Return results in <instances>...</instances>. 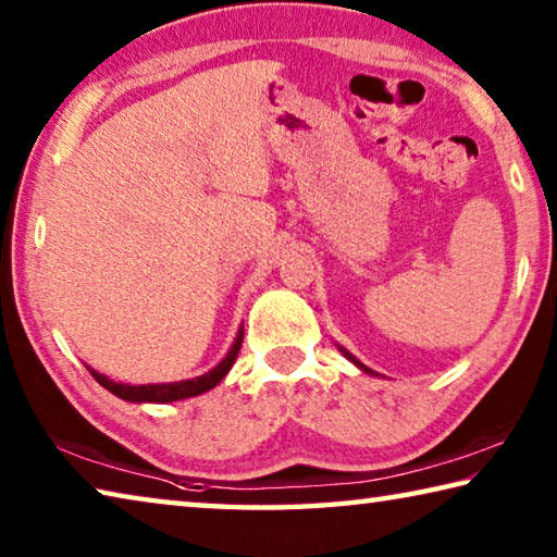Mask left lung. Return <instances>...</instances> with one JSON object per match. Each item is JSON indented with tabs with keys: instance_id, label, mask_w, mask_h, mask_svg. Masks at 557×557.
Instances as JSON below:
<instances>
[{
	"instance_id": "obj_1",
	"label": "left lung",
	"mask_w": 557,
	"mask_h": 557,
	"mask_svg": "<svg viewBox=\"0 0 557 557\" xmlns=\"http://www.w3.org/2000/svg\"><path fill=\"white\" fill-rule=\"evenodd\" d=\"M342 351H344V356H346V358H348V361H351V363H356V366H358V369H361V371H363V373H373V371H371V369H366V366H363V363H361V361H358V358H354V356H351V354H348V351H346V348H342Z\"/></svg>"
}]
</instances>
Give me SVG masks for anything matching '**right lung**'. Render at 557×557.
Wrapping results in <instances>:
<instances>
[{
	"mask_svg": "<svg viewBox=\"0 0 557 557\" xmlns=\"http://www.w3.org/2000/svg\"><path fill=\"white\" fill-rule=\"evenodd\" d=\"M243 346V329L235 336V342L231 346V351L225 354L223 361L211 369L209 373L199 375V379H191V381H178V383H152V385H127V383H115L110 381L108 375H102L98 371H92L88 366V371L92 379H96L102 388H108L112 395H117L122 400H129V403H174V400H184V398H194V395H201L206 391H211L219 385L225 373L231 371V366L235 363V356H238Z\"/></svg>",
	"mask_w": 557,
	"mask_h": 557,
	"instance_id": "add662e5",
	"label": "right lung"
}]
</instances>
